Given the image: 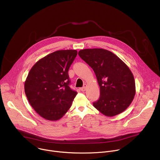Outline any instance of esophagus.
Listing matches in <instances>:
<instances>
[{
	"instance_id": "esophagus-1",
	"label": "esophagus",
	"mask_w": 160,
	"mask_h": 160,
	"mask_svg": "<svg viewBox=\"0 0 160 160\" xmlns=\"http://www.w3.org/2000/svg\"><path fill=\"white\" fill-rule=\"evenodd\" d=\"M86 87H87V85H86V84H84L83 86V88H82L80 89V90H81L82 91H85L86 90Z\"/></svg>"
}]
</instances>
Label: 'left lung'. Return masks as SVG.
Segmentation results:
<instances>
[{
	"label": "left lung",
	"mask_w": 160,
	"mask_h": 160,
	"mask_svg": "<svg viewBox=\"0 0 160 160\" xmlns=\"http://www.w3.org/2000/svg\"><path fill=\"white\" fill-rule=\"evenodd\" d=\"M78 55L92 68L99 86L100 96L93 106L108 117L124 112L136 92L134 77L128 66L117 55L102 48L81 50Z\"/></svg>",
	"instance_id": "1"
}]
</instances>
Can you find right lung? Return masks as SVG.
<instances>
[{
    "instance_id": "obj_1",
    "label": "right lung",
    "mask_w": 160,
    "mask_h": 160,
    "mask_svg": "<svg viewBox=\"0 0 160 160\" xmlns=\"http://www.w3.org/2000/svg\"><path fill=\"white\" fill-rule=\"evenodd\" d=\"M76 50H58L39 60L25 82V92L34 110L42 118L57 121L71 107L77 92L69 88L68 70Z\"/></svg>"
}]
</instances>
